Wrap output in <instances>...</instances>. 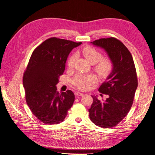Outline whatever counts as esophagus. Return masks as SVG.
Here are the masks:
<instances>
[{
	"label": "esophagus",
	"mask_w": 155,
	"mask_h": 155,
	"mask_svg": "<svg viewBox=\"0 0 155 155\" xmlns=\"http://www.w3.org/2000/svg\"><path fill=\"white\" fill-rule=\"evenodd\" d=\"M75 95H77V96H82V95H84V94L81 93V92H76L75 93Z\"/></svg>",
	"instance_id": "1"
}]
</instances>
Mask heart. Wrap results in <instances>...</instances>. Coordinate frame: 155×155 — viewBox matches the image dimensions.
<instances>
[{
  "instance_id": "b5f03b06",
  "label": "heart",
  "mask_w": 155,
  "mask_h": 155,
  "mask_svg": "<svg viewBox=\"0 0 155 155\" xmlns=\"http://www.w3.org/2000/svg\"><path fill=\"white\" fill-rule=\"evenodd\" d=\"M82 54L92 64L94 70L101 77H107L113 69V61L109 56L102 57V53L92 46H86L82 50ZM76 58L75 54H72L68 60L67 66L71 68ZM97 82V77L92 74L77 73L71 80V84L80 90H87Z\"/></svg>"
}]
</instances>
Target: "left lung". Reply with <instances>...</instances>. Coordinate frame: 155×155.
<instances>
[{
	"instance_id": "1",
	"label": "left lung",
	"mask_w": 155,
	"mask_h": 155,
	"mask_svg": "<svg viewBox=\"0 0 155 155\" xmlns=\"http://www.w3.org/2000/svg\"><path fill=\"white\" fill-rule=\"evenodd\" d=\"M91 43L104 49L113 61V69L99 88L101 93L109 97L102 102L92 96L89 117L96 126L111 128L126 117L132 107L137 87L135 65L128 49L115 38H101Z\"/></svg>"
}]
</instances>
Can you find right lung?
I'll list each match as a JSON object with an SVG mask.
<instances>
[{"instance_id": "right-lung-1", "label": "right lung", "mask_w": 155, "mask_h": 155, "mask_svg": "<svg viewBox=\"0 0 155 155\" xmlns=\"http://www.w3.org/2000/svg\"><path fill=\"white\" fill-rule=\"evenodd\" d=\"M81 44L53 37L39 45L31 56L22 79L26 101L32 114L44 124L62 122L75 101L71 91L60 94L56 85L68 54Z\"/></svg>"}]
</instances>
